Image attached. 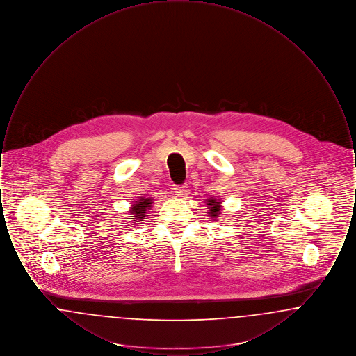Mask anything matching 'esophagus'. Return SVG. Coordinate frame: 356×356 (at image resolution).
<instances>
[{
  "mask_svg": "<svg viewBox=\"0 0 356 356\" xmlns=\"http://www.w3.org/2000/svg\"><path fill=\"white\" fill-rule=\"evenodd\" d=\"M186 186H175L173 188V193L177 196V197H183L186 195Z\"/></svg>",
  "mask_w": 356,
  "mask_h": 356,
  "instance_id": "1",
  "label": "esophagus"
}]
</instances>
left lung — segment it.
Returning a JSON list of instances; mask_svg holds the SVG:
<instances>
[{"mask_svg": "<svg viewBox=\"0 0 356 356\" xmlns=\"http://www.w3.org/2000/svg\"><path fill=\"white\" fill-rule=\"evenodd\" d=\"M207 204V209H208V216L212 219V220H218L220 218L221 211H222V202L219 197H209L205 200Z\"/></svg>", "mask_w": 356, "mask_h": 356, "instance_id": "obj_1", "label": "left lung"}]
</instances>
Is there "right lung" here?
<instances>
[{
	"instance_id": "right-lung-1",
	"label": "right lung",
	"mask_w": 356,
	"mask_h": 356,
	"mask_svg": "<svg viewBox=\"0 0 356 356\" xmlns=\"http://www.w3.org/2000/svg\"><path fill=\"white\" fill-rule=\"evenodd\" d=\"M152 203V197H145V196L137 197L134 203H131L132 205L129 208V215H131L129 219H132L131 222H134V225H136L137 222L144 221L145 216H148L147 212L151 209Z\"/></svg>"
}]
</instances>
